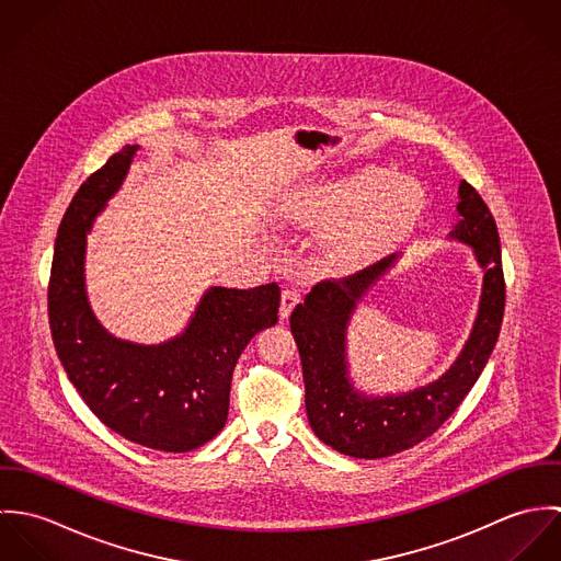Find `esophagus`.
<instances>
[{"instance_id":"1","label":"esophagus","mask_w":561,"mask_h":561,"mask_svg":"<svg viewBox=\"0 0 561 561\" xmlns=\"http://www.w3.org/2000/svg\"><path fill=\"white\" fill-rule=\"evenodd\" d=\"M298 302H300V291L294 287H285L280 294V318L287 320Z\"/></svg>"}]
</instances>
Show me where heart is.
Segmentation results:
<instances>
[{
  "instance_id": "heart-1",
  "label": "heart",
  "mask_w": 561,
  "mask_h": 561,
  "mask_svg": "<svg viewBox=\"0 0 561 561\" xmlns=\"http://www.w3.org/2000/svg\"><path fill=\"white\" fill-rule=\"evenodd\" d=\"M423 207L425 190L414 176L369 165L302 190L291 216L307 227L328 225L321 233L325 261L352 267L403 240Z\"/></svg>"
}]
</instances>
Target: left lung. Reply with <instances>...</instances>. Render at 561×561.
I'll return each mask as SVG.
<instances>
[{
	"instance_id": "left-lung-1",
	"label": "left lung",
	"mask_w": 561,
	"mask_h": 561,
	"mask_svg": "<svg viewBox=\"0 0 561 561\" xmlns=\"http://www.w3.org/2000/svg\"><path fill=\"white\" fill-rule=\"evenodd\" d=\"M458 225L451 240L473 248L483 267L480 311L456 363L434 382L414 391L367 398L347 374V323L360 298L396 263L391 254L352 276L321 280L291 313V332L300 350L305 403L321 443L352 458H387L432 436L469 396L499 339L505 280L494 218L478 190L462 181Z\"/></svg>"
}]
</instances>
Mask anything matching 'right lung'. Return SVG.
I'll return each mask as SVG.
<instances>
[{
  "instance_id": "1",
  "label": "right lung",
  "mask_w": 561,
  "mask_h": 561,
  "mask_svg": "<svg viewBox=\"0 0 561 561\" xmlns=\"http://www.w3.org/2000/svg\"><path fill=\"white\" fill-rule=\"evenodd\" d=\"M138 145H127L81 183L54 248L49 325L58 358L81 400L123 438L183 454L227 423L231 378L248 341L278 321L276 283L211 287L187 328L160 345L112 336L90 311L83 256L94 216L121 187Z\"/></svg>"
}]
</instances>
